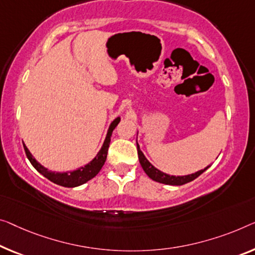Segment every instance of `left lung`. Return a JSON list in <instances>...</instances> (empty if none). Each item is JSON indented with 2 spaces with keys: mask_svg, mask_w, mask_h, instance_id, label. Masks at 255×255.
I'll use <instances>...</instances> for the list:
<instances>
[{
  "mask_svg": "<svg viewBox=\"0 0 255 255\" xmlns=\"http://www.w3.org/2000/svg\"><path fill=\"white\" fill-rule=\"evenodd\" d=\"M137 152H138V159H139V164L142 166V168L144 172L146 173V175L149 176L152 180L155 182H159V183H164V184H169V185H182L188 183V182H191L195 180V178L198 177L199 175H201L205 170H206L208 167L206 168L199 170V172L190 174V175H185V176H173V175H168V174H165L160 172V170L155 168V167L152 166L149 160L145 158V155L143 154V152L139 150V145L137 144Z\"/></svg>",
  "mask_w": 255,
  "mask_h": 255,
  "instance_id": "obj_1",
  "label": "left lung"
}]
</instances>
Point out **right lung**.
<instances>
[{"mask_svg": "<svg viewBox=\"0 0 255 255\" xmlns=\"http://www.w3.org/2000/svg\"><path fill=\"white\" fill-rule=\"evenodd\" d=\"M119 121H120V118H117V119L113 120L112 124L110 125V128L108 130V134H106V138L103 143V146H102V149L100 150V152H98L96 157H95L93 160H91L89 164H87L85 167H81V168L73 170V172H68V173L50 172V170H48L45 167L40 165L39 162L33 158V155L30 154V152L24 144L26 155H27L30 164L34 166V168H35L39 173L42 174L43 176L47 177L49 181L66 188L78 187V185H81L83 183H86V182H88L89 180H91V178L95 177L98 173H100V170L102 169V167H103L104 162L106 160L110 142H111L112 131L113 129L118 126Z\"/></svg>", "mask_w": 255, "mask_h": 255, "instance_id": "obj_1", "label": "right lung"}]
</instances>
